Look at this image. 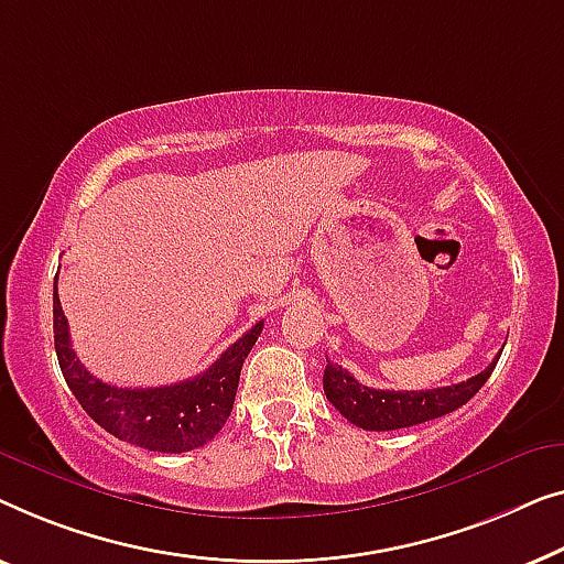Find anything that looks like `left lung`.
Listing matches in <instances>:
<instances>
[{
	"label": "left lung",
	"mask_w": 564,
	"mask_h": 564,
	"mask_svg": "<svg viewBox=\"0 0 564 564\" xmlns=\"http://www.w3.org/2000/svg\"><path fill=\"white\" fill-rule=\"evenodd\" d=\"M498 358L501 355H496L486 370L463 380V383L430 388V391H380V388H368L358 383L343 365L327 360L324 393H327L332 406L360 430L393 432L403 430V426L424 424L430 419H440L449 411L465 406L486 386Z\"/></svg>",
	"instance_id": "1"
}]
</instances>
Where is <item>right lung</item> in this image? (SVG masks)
I'll use <instances>...</instances> for the list:
<instances>
[{
	"mask_svg": "<svg viewBox=\"0 0 564 564\" xmlns=\"http://www.w3.org/2000/svg\"><path fill=\"white\" fill-rule=\"evenodd\" d=\"M260 332L263 322L245 332L196 378L158 388H120L94 378L78 362L70 347L58 289L53 285L55 355L70 393L101 430L150 452H188L214 440L229 419L242 362Z\"/></svg>",
	"mask_w": 564,
	"mask_h": 564,
	"instance_id": "right-lung-1",
	"label": "right lung"
}]
</instances>
